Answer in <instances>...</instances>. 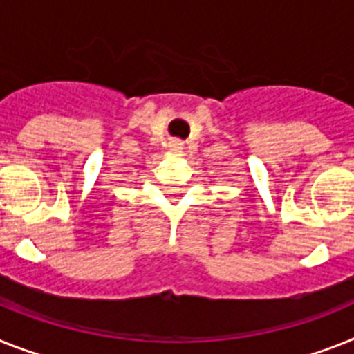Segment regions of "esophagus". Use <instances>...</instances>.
Masks as SVG:
<instances>
[{
  "mask_svg": "<svg viewBox=\"0 0 354 354\" xmlns=\"http://www.w3.org/2000/svg\"><path fill=\"white\" fill-rule=\"evenodd\" d=\"M170 150H174V151H180V150H183V141H180V139H171V141H170Z\"/></svg>",
  "mask_w": 354,
  "mask_h": 354,
  "instance_id": "34e87169",
  "label": "esophagus"
}]
</instances>
